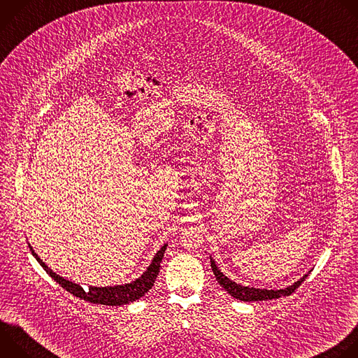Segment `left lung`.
I'll return each instance as SVG.
<instances>
[{"mask_svg": "<svg viewBox=\"0 0 358 358\" xmlns=\"http://www.w3.org/2000/svg\"><path fill=\"white\" fill-rule=\"evenodd\" d=\"M211 259V268L213 272L218 280V283L234 297L242 301H262V300H271V299H279L282 296H290L300 285L301 282L309 276V273H306L304 276H301L299 280H296L294 283L289 285L287 287L283 289H261V287H249V286H243L241 283H236L234 280H231L228 276H225L220 268L217 266L215 261L210 257Z\"/></svg>", "mask_w": 358, "mask_h": 358, "instance_id": "1", "label": "left lung"}]
</instances>
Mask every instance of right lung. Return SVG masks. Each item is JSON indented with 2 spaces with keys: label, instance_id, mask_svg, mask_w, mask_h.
Wrapping results in <instances>:
<instances>
[{
  "label": "right lung",
  "instance_id": "1",
  "mask_svg": "<svg viewBox=\"0 0 358 358\" xmlns=\"http://www.w3.org/2000/svg\"><path fill=\"white\" fill-rule=\"evenodd\" d=\"M169 243H164L157 253L155 255V258L150 262L147 269L143 272L141 276L137 279L131 280L130 283L124 285H115V286H89V289H83L79 283H75L72 280H68L66 278H62L61 275L55 273L52 269L48 268L46 264L38 257L35 253L34 248L31 243H28L29 250L38 261V264L46 271V273L52 278L57 283H59L65 290L72 293L73 296L83 299L90 303H97V304H105V306H123L129 304L131 301H136L137 299L143 297L156 282V278L160 272V264L163 261L164 252L167 249Z\"/></svg>",
  "mask_w": 358,
  "mask_h": 358
}]
</instances>
